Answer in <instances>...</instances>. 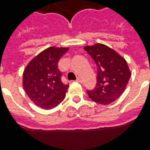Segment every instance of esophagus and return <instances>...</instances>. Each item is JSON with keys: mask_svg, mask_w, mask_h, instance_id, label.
Returning a JSON list of instances; mask_svg holds the SVG:
<instances>
[{"mask_svg": "<svg viewBox=\"0 0 150 150\" xmlns=\"http://www.w3.org/2000/svg\"><path fill=\"white\" fill-rule=\"evenodd\" d=\"M76 80H77V82L80 83H83V80L81 78H77V79H76Z\"/></svg>", "mask_w": 150, "mask_h": 150, "instance_id": "obj_1", "label": "esophagus"}]
</instances>
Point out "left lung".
Instances as JSON below:
<instances>
[{
    "mask_svg": "<svg viewBox=\"0 0 150 150\" xmlns=\"http://www.w3.org/2000/svg\"><path fill=\"white\" fill-rule=\"evenodd\" d=\"M83 49L97 67V85L87 93L98 104H110L126 89L132 75L127 62L115 50L103 44L87 45Z\"/></svg>",
    "mask_w": 150,
    "mask_h": 150,
    "instance_id": "obj_1",
    "label": "left lung"
}]
</instances>
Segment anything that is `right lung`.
Returning <instances> with one entry per match:
<instances>
[{
    "mask_svg": "<svg viewBox=\"0 0 150 150\" xmlns=\"http://www.w3.org/2000/svg\"><path fill=\"white\" fill-rule=\"evenodd\" d=\"M68 50L66 47H50L32 58L24 69V91L31 101L41 109H53L66 97L69 85L62 82L57 62Z\"/></svg>",
    "mask_w": 150,
    "mask_h": 150,
    "instance_id": "right-lung-1",
    "label": "right lung"
}]
</instances>
